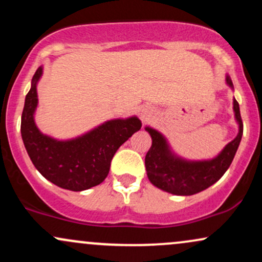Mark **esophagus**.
Masks as SVG:
<instances>
[{
    "instance_id": "obj_1",
    "label": "esophagus",
    "mask_w": 262,
    "mask_h": 262,
    "mask_svg": "<svg viewBox=\"0 0 262 262\" xmlns=\"http://www.w3.org/2000/svg\"><path fill=\"white\" fill-rule=\"evenodd\" d=\"M148 113H149V111H146V110H143V111H141V117H143V118H144V117H146V116H148Z\"/></svg>"
}]
</instances>
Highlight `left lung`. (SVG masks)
Returning <instances> with one entry per match:
<instances>
[{
    "label": "left lung",
    "instance_id": "obj_1",
    "mask_svg": "<svg viewBox=\"0 0 262 262\" xmlns=\"http://www.w3.org/2000/svg\"><path fill=\"white\" fill-rule=\"evenodd\" d=\"M227 85L233 89L231 79L227 75ZM233 110L239 125V133L225 148L212 160L191 161L180 158L167 143L166 138L160 132L145 127L151 137V148L146 152L145 167L149 181L158 188L177 196H191L208 188L224 175L229 169L231 161L243 137V121L240 116L239 103L233 101Z\"/></svg>",
    "mask_w": 262,
    "mask_h": 262
}]
</instances>
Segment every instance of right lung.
<instances>
[{
  "label": "right lung",
  "instance_id": "right-lung-1",
  "mask_svg": "<svg viewBox=\"0 0 262 262\" xmlns=\"http://www.w3.org/2000/svg\"><path fill=\"white\" fill-rule=\"evenodd\" d=\"M41 74L40 66L32 79L20 121V134L33 165L48 181L61 188L79 192L100 185L119 146L141 128L140 119L135 116L111 119L74 139H54L41 133L34 122Z\"/></svg>",
  "mask_w": 262,
  "mask_h": 262
}]
</instances>
